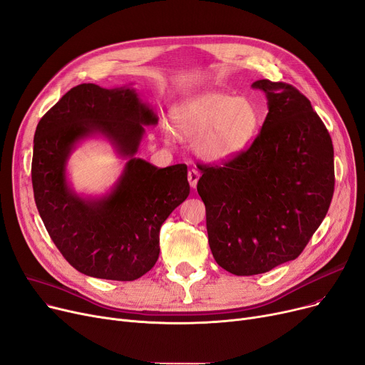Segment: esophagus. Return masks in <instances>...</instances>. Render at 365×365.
Listing matches in <instances>:
<instances>
[{
	"label": "esophagus",
	"instance_id": "esophagus-1",
	"mask_svg": "<svg viewBox=\"0 0 365 365\" xmlns=\"http://www.w3.org/2000/svg\"><path fill=\"white\" fill-rule=\"evenodd\" d=\"M200 179V171L195 170V168H191L187 171V180H189V185H191V187H195L197 186V182Z\"/></svg>",
	"mask_w": 365,
	"mask_h": 365
}]
</instances>
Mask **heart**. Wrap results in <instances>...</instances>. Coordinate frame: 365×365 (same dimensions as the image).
Returning a JSON list of instances; mask_svg holds the SVG:
<instances>
[{
    "mask_svg": "<svg viewBox=\"0 0 365 365\" xmlns=\"http://www.w3.org/2000/svg\"><path fill=\"white\" fill-rule=\"evenodd\" d=\"M176 130L195 138V150L207 161L222 163L242 153L261 126V108L250 98L209 92L179 106L173 113ZM167 141L170 128L164 130Z\"/></svg>",
    "mask_w": 365,
    "mask_h": 365,
    "instance_id": "obj_1",
    "label": "heart"
}]
</instances>
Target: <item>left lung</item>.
<instances>
[{"mask_svg": "<svg viewBox=\"0 0 365 365\" xmlns=\"http://www.w3.org/2000/svg\"><path fill=\"white\" fill-rule=\"evenodd\" d=\"M261 131L242 153L219 165L198 164L197 191L215 261L253 276L301 255L334 194V149L327 126L297 88L268 78Z\"/></svg>", "mask_w": 365, "mask_h": 365, "instance_id": "obj_1", "label": "left lung"}]
</instances>
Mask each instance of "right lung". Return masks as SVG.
Wrapping results in <instances>:
<instances>
[{"mask_svg": "<svg viewBox=\"0 0 365 365\" xmlns=\"http://www.w3.org/2000/svg\"><path fill=\"white\" fill-rule=\"evenodd\" d=\"M150 123L156 116L134 91L82 83L37 125L31 165L37 209L62 257L86 276L131 282L146 274L160 257L163 224L189 195L185 164L156 168L134 158ZM91 132L130 156L115 192L101 202L78 199L65 180L71 146Z\"/></svg>", "mask_w": 365, "mask_h": 365, "instance_id": "add662e5", "label": "right lung"}]
</instances>
